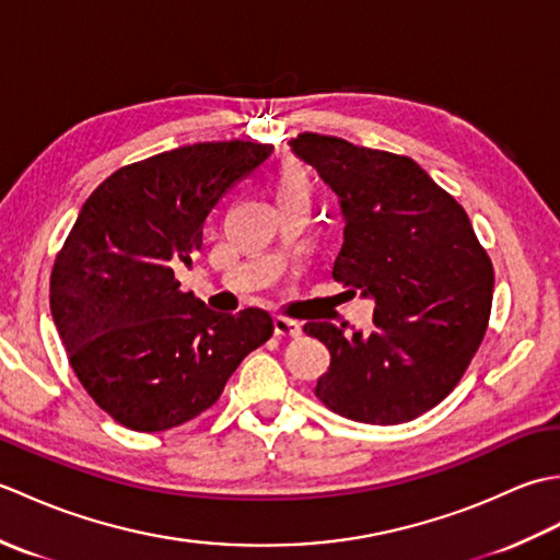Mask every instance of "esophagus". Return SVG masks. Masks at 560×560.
Masks as SVG:
<instances>
[{
  "label": "esophagus",
  "instance_id": "1",
  "mask_svg": "<svg viewBox=\"0 0 560 560\" xmlns=\"http://www.w3.org/2000/svg\"><path fill=\"white\" fill-rule=\"evenodd\" d=\"M301 323H295L291 317H273V335L277 337H301Z\"/></svg>",
  "mask_w": 560,
  "mask_h": 560
}]
</instances>
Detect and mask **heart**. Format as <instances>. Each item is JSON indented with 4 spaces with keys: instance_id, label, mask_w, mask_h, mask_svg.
I'll use <instances>...</instances> for the list:
<instances>
[{
    "instance_id": "obj_1",
    "label": "heart",
    "mask_w": 560,
    "mask_h": 560,
    "mask_svg": "<svg viewBox=\"0 0 560 560\" xmlns=\"http://www.w3.org/2000/svg\"><path fill=\"white\" fill-rule=\"evenodd\" d=\"M269 192L277 199V205H287V201H307V197H311V175H307L299 163H281L279 168L269 175Z\"/></svg>"
}]
</instances>
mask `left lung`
<instances>
[{
    "label": "left lung",
    "mask_w": 560,
    "mask_h": 560,
    "mask_svg": "<svg viewBox=\"0 0 560 560\" xmlns=\"http://www.w3.org/2000/svg\"><path fill=\"white\" fill-rule=\"evenodd\" d=\"M289 144L339 197L347 225L331 277L375 301L371 335L303 327L331 355L315 395L351 421H411L455 389L479 349L491 259L467 211L409 156L315 132Z\"/></svg>",
    "instance_id": "left-lung-1"
}]
</instances>
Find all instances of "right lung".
<instances>
[{"mask_svg":"<svg viewBox=\"0 0 560 560\" xmlns=\"http://www.w3.org/2000/svg\"><path fill=\"white\" fill-rule=\"evenodd\" d=\"M271 144L205 141L156 153L103 180L55 259L50 311L79 383L139 433L192 421L273 331L269 313H213L180 291L201 225Z\"/></svg>","mask_w":560,"mask_h":560,"instance_id":"add662e5","label":"right lung"}]
</instances>
